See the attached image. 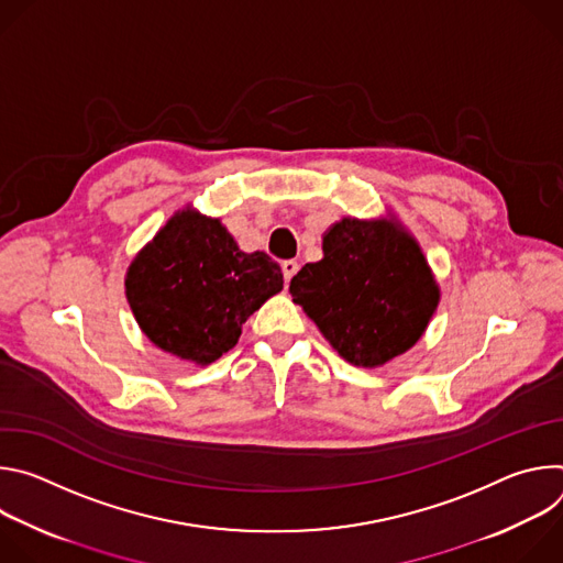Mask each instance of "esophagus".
<instances>
[{"mask_svg": "<svg viewBox=\"0 0 563 563\" xmlns=\"http://www.w3.org/2000/svg\"><path fill=\"white\" fill-rule=\"evenodd\" d=\"M280 267H283V276H285V283H289V280L296 276V272H298V267H300V265H298L296 261H285Z\"/></svg>", "mask_w": 563, "mask_h": 563, "instance_id": "1", "label": "esophagus"}]
</instances>
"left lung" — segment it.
Masks as SVG:
<instances>
[{"label":"left lung","mask_w":563,"mask_h":563,"mask_svg":"<svg viewBox=\"0 0 563 563\" xmlns=\"http://www.w3.org/2000/svg\"><path fill=\"white\" fill-rule=\"evenodd\" d=\"M289 294L352 365L378 367L408 352L439 305V285L417 240L389 220L343 218L323 235Z\"/></svg>","instance_id":"1"}]
</instances>
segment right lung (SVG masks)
Segmentation results:
<instances>
[{
  "mask_svg": "<svg viewBox=\"0 0 563 563\" xmlns=\"http://www.w3.org/2000/svg\"><path fill=\"white\" fill-rule=\"evenodd\" d=\"M126 300L153 345L209 365L229 352L245 320L283 289L280 265L247 254L218 218L178 211L126 272Z\"/></svg>",
  "mask_w": 563,
  "mask_h": 563,
  "instance_id": "right-lung-1",
  "label": "right lung"
}]
</instances>
